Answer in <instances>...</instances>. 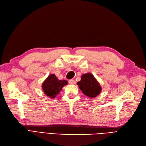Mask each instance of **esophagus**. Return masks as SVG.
Wrapping results in <instances>:
<instances>
[{"mask_svg":"<svg viewBox=\"0 0 146 146\" xmlns=\"http://www.w3.org/2000/svg\"><path fill=\"white\" fill-rule=\"evenodd\" d=\"M68 83H69L70 84H71V85L74 84H75V80H73V79H70V80H68Z\"/></svg>","mask_w":146,"mask_h":146,"instance_id":"34e87169","label":"esophagus"}]
</instances>
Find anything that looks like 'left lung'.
Segmentation results:
<instances>
[{
	"mask_svg": "<svg viewBox=\"0 0 146 146\" xmlns=\"http://www.w3.org/2000/svg\"><path fill=\"white\" fill-rule=\"evenodd\" d=\"M82 93L90 98L98 96L102 91V87L93 75L88 73L82 75L81 79L77 82Z\"/></svg>",
	"mask_w": 146,
	"mask_h": 146,
	"instance_id": "8db88e82",
	"label": "left lung"
}]
</instances>
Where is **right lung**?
<instances>
[{
    "label": "right lung",
    "instance_id": "obj_1",
    "mask_svg": "<svg viewBox=\"0 0 146 146\" xmlns=\"http://www.w3.org/2000/svg\"><path fill=\"white\" fill-rule=\"evenodd\" d=\"M68 82L66 80H59L55 74H50L42 84L44 94L50 98H55Z\"/></svg>",
    "mask_w": 146,
    "mask_h": 146
}]
</instances>
